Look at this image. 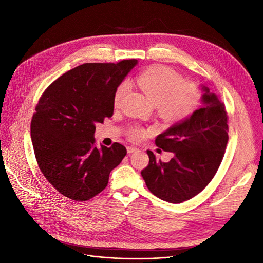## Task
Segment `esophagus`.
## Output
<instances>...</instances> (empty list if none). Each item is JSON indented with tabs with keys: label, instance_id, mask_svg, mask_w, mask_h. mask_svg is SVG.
<instances>
[{
	"label": "esophagus",
	"instance_id": "obj_1",
	"mask_svg": "<svg viewBox=\"0 0 263 263\" xmlns=\"http://www.w3.org/2000/svg\"><path fill=\"white\" fill-rule=\"evenodd\" d=\"M136 151H138V148H136V147H133V146L127 147V153H128V154L136 153Z\"/></svg>",
	"mask_w": 263,
	"mask_h": 263
}]
</instances>
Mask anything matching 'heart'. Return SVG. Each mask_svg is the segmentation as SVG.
<instances>
[{
  "label": "heart",
  "mask_w": 263,
  "mask_h": 263,
  "mask_svg": "<svg viewBox=\"0 0 263 263\" xmlns=\"http://www.w3.org/2000/svg\"><path fill=\"white\" fill-rule=\"evenodd\" d=\"M136 84L148 98L151 99L159 114L166 122L179 123L185 121L196 110L201 102V92L191 82H183L182 77L176 71L164 66H156L140 72ZM130 91L127 81L119 83L114 94V104L121 105ZM132 140L139 141L146 136V130L140 126H135L129 130Z\"/></svg>",
  "instance_id": "b5f03b06"
}]
</instances>
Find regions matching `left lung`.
Segmentation results:
<instances>
[{"label":"left lung","mask_w":263,"mask_h":263,"mask_svg":"<svg viewBox=\"0 0 263 263\" xmlns=\"http://www.w3.org/2000/svg\"><path fill=\"white\" fill-rule=\"evenodd\" d=\"M203 106L185 121L158 135L156 145L173 154L162 162L147 150L149 164L141 171L149 191L161 200L179 204L206 187L217 172L228 141L225 105L202 85Z\"/></svg>","instance_id":"obj_1"}]
</instances>
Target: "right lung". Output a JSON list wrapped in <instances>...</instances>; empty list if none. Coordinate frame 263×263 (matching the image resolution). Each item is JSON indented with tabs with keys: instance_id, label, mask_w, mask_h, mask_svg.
<instances>
[{
	"instance_id": "right-lung-1",
	"label": "right lung",
	"mask_w": 263,
	"mask_h": 263,
	"mask_svg": "<svg viewBox=\"0 0 263 263\" xmlns=\"http://www.w3.org/2000/svg\"><path fill=\"white\" fill-rule=\"evenodd\" d=\"M137 62L84 63L59 77L39 99L30 124L35 157L47 181L66 197L83 202L98 195L126 156L118 142L97 148L95 124L112 117L117 86Z\"/></svg>"
}]
</instances>
